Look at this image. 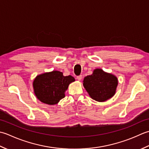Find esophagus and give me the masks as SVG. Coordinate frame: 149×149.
Segmentation results:
<instances>
[{
	"mask_svg": "<svg viewBox=\"0 0 149 149\" xmlns=\"http://www.w3.org/2000/svg\"><path fill=\"white\" fill-rule=\"evenodd\" d=\"M77 80H79V81H80L81 79H82V75H79V76H77Z\"/></svg>",
	"mask_w": 149,
	"mask_h": 149,
	"instance_id": "obj_1",
	"label": "esophagus"
}]
</instances>
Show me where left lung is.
Returning a JSON list of instances; mask_svg holds the SVG:
<instances>
[{
    "instance_id": "obj_1",
    "label": "left lung",
    "mask_w": 149,
    "mask_h": 149,
    "mask_svg": "<svg viewBox=\"0 0 149 149\" xmlns=\"http://www.w3.org/2000/svg\"><path fill=\"white\" fill-rule=\"evenodd\" d=\"M84 86L91 98L104 102L113 97L116 92L118 79L114 75L96 69L91 75L84 78Z\"/></svg>"
}]
</instances>
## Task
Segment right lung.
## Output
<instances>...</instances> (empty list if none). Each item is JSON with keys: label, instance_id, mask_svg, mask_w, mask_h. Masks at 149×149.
<instances>
[{"label": "right lung", "instance_id": "add662e5", "mask_svg": "<svg viewBox=\"0 0 149 149\" xmlns=\"http://www.w3.org/2000/svg\"><path fill=\"white\" fill-rule=\"evenodd\" d=\"M74 81V78L71 75L64 77L62 72L53 71L37 76L33 81V88L40 102L54 105L64 98L69 85Z\"/></svg>", "mask_w": 149, "mask_h": 149}]
</instances>
